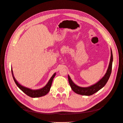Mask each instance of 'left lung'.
<instances>
[{
    "label": "left lung",
    "mask_w": 123,
    "mask_h": 123,
    "mask_svg": "<svg viewBox=\"0 0 123 123\" xmlns=\"http://www.w3.org/2000/svg\"><path fill=\"white\" fill-rule=\"evenodd\" d=\"M112 62H113V55L112 50H111V57L110 61L109 62V65L108 68L107 72L105 75L104 76L102 79L99 80L97 83L91 86L88 87H80L74 84L72 80L71 79L69 75H68V80L69 84L71 86V88L72 89V90L75 92L76 93L82 95H91L93 94L96 92L99 91L100 89H101L103 87L105 86V85L107 83L110 74L112 71Z\"/></svg>",
    "instance_id": "obj_1"
}]
</instances>
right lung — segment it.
Returning <instances> with one entry per match:
<instances>
[{"label": "right lung", "instance_id": "add662e5", "mask_svg": "<svg viewBox=\"0 0 123 123\" xmlns=\"http://www.w3.org/2000/svg\"><path fill=\"white\" fill-rule=\"evenodd\" d=\"M11 71H12L13 80L15 81V84L17 86V87L19 88L22 91H23L25 94H26L27 95L30 96V97H31V98H39V97H41V96L46 95L49 92L50 90V88L52 85V83L53 80L56 75V73H55L52 75V76L51 77V79H50L49 81H48L47 84L43 88L37 89V90H32V89H30L28 88L24 87L23 86H21L20 84L18 83L17 82V81L15 80V77L13 75V70L12 68H11Z\"/></svg>", "mask_w": 123, "mask_h": 123}]
</instances>
